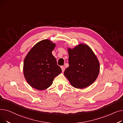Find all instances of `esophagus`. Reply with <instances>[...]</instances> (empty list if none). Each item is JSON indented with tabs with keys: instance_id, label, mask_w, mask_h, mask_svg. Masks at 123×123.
Segmentation results:
<instances>
[{
	"instance_id": "34e87169",
	"label": "esophagus",
	"mask_w": 123,
	"mask_h": 123,
	"mask_svg": "<svg viewBox=\"0 0 123 123\" xmlns=\"http://www.w3.org/2000/svg\"><path fill=\"white\" fill-rule=\"evenodd\" d=\"M61 69H62V72H64V71H65V67H64V66H61Z\"/></svg>"
}]
</instances>
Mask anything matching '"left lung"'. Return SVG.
<instances>
[{
	"mask_svg": "<svg viewBox=\"0 0 123 123\" xmlns=\"http://www.w3.org/2000/svg\"><path fill=\"white\" fill-rule=\"evenodd\" d=\"M69 67L64 74L73 87L85 88L97 78L100 63L96 55L88 45L81 43L73 48H68Z\"/></svg>",
	"mask_w": 123,
	"mask_h": 123,
	"instance_id": "8db88e82",
	"label": "left lung"
}]
</instances>
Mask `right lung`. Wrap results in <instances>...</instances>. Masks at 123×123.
I'll list each match as a JSON object with an SVG mask.
<instances>
[{
  "label": "right lung",
  "instance_id": "right-lung-1",
  "mask_svg": "<svg viewBox=\"0 0 123 123\" xmlns=\"http://www.w3.org/2000/svg\"><path fill=\"white\" fill-rule=\"evenodd\" d=\"M56 44L49 39L37 43L26 56L23 63V74L32 88L44 90L53 83L55 77L62 70L57 65L52 52Z\"/></svg>",
  "mask_w": 123,
  "mask_h": 123
}]
</instances>
